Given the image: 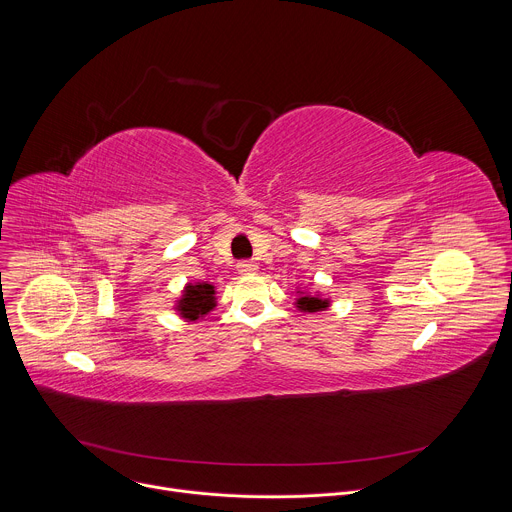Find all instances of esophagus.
I'll return each mask as SVG.
<instances>
[{
    "label": "esophagus",
    "mask_w": 512,
    "mask_h": 512,
    "mask_svg": "<svg viewBox=\"0 0 512 512\" xmlns=\"http://www.w3.org/2000/svg\"><path fill=\"white\" fill-rule=\"evenodd\" d=\"M257 269H259V263H257V261H241V263L237 265V271H239L241 275H253V273H257Z\"/></svg>",
    "instance_id": "obj_1"
}]
</instances>
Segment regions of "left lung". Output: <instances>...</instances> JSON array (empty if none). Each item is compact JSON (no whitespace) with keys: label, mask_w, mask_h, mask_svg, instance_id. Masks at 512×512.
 Returning a JSON list of instances; mask_svg holds the SVG:
<instances>
[{"label":"left lung","mask_w":512,"mask_h":512,"mask_svg":"<svg viewBox=\"0 0 512 512\" xmlns=\"http://www.w3.org/2000/svg\"><path fill=\"white\" fill-rule=\"evenodd\" d=\"M298 298H296V308L308 314L314 312H322L330 306V302L326 298H320V294H304V291H298Z\"/></svg>","instance_id":"left-lung-1"}]
</instances>
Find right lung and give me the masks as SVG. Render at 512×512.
I'll return each mask as SVG.
<instances>
[{"label":"right lung","instance_id":"right-lung-1","mask_svg":"<svg viewBox=\"0 0 512 512\" xmlns=\"http://www.w3.org/2000/svg\"><path fill=\"white\" fill-rule=\"evenodd\" d=\"M214 285L210 283H188L182 291V298L176 304L178 314L184 320H198L202 316H206L210 310H214L216 306V298H214Z\"/></svg>","mask_w":512,"mask_h":512}]
</instances>
